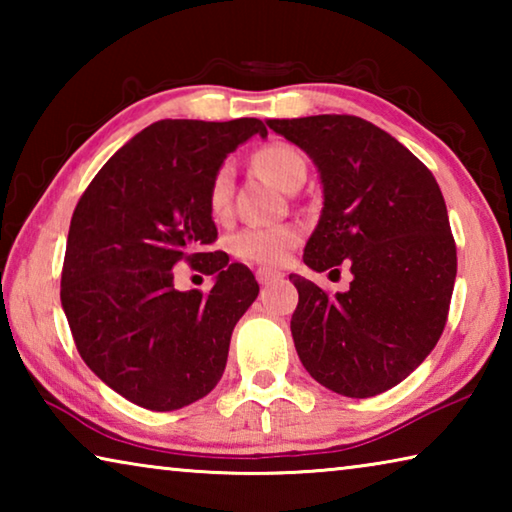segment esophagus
<instances>
[{
    "label": "esophagus",
    "mask_w": 512,
    "mask_h": 512,
    "mask_svg": "<svg viewBox=\"0 0 512 512\" xmlns=\"http://www.w3.org/2000/svg\"><path fill=\"white\" fill-rule=\"evenodd\" d=\"M277 277H282V273L271 271V268H259V271H257V282L259 284H268L271 280H277Z\"/></svg>",
    "instance_id": "obj_1"
}]
</instances>
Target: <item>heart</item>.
Listing matches in <instances>:
<instances>
[{"label":"heart","instance_id":"1","mask_svg":"<svg viewBox=\"0 0 512 512\" xmlns=\"http://www.w3.org/2000/svg\"><path fill=\"white\" fill-rule=\"evenodd\" d=\"M255 167L264 171L277 187L287 189L293 180L307 173L305 158L287 144H268L255 153ZM235 169L230 162L216 171L210 187V207L214 214L228 210L232 196ZM300 232L293 225H266V228H246L232 237V253L250 264L277 266L287 259L289 250L298 244Z\"/></svg>","mask_w":512,"mask_h":512}]
</instances>
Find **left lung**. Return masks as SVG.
<instances>
[{
    "instance_id": "1",
    "label": "left lung",
    "mask_w": 512,
    "mask_h": 512,
    "mask_svg": "<svg viewBox=\"0 0 512 512\" xmlns=\"http://www.w3.org/2000/svg\"><path fill=\"white\" fill-rule=\"evenodd\" d=\"M316 164L323 210L305 246L316 273L350 266L336 296L298 289L291 334L302 366L329 391L372 397L427 359L445 329L456 246L433 173L370 121L352 115L266 119Z\"/></svg>"
}]
</instances>
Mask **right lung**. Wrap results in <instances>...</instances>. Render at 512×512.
<instances>
[{
  "mask_svg": "<svg viewBox=\"0 0 512 512\" xmlns=\"http://www.w3.org/2000/svg\"><path fill=\"white\" fill-rule=\"evenodd\" d=\"M266 137L259 119H162L103 164L69 223L60 302L83 361L112 391L176 411L219 384L237 320L259 284L216 239L210 187L223 160ZM187 258L215 275L207 297L172 289Z\"/></svg>",
  "mask_w": 512,
  "mask_h": 512,
  "instance_id": "obj_1",
  "label": "right lung"
}]
</instances>
